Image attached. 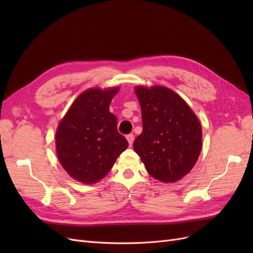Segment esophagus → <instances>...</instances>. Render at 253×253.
<instances>
[{
    "mask_svg": "<svg viewBox=\"0 0 253 253\" xmlns=\"http://www.w3.org/2000/svg\"><path fill=\"white\" fill-rule=\"evenodd\" d=\"M126 139H127V141H128V144L132 145L133 142H134V135H133V134H128V135L126 136Z\"/></svg>",
    "mask_w": 253,
    "mask_h": 253,
    "instance_id": "obj_1",
    "label": "esophagus"
}]
</instances>
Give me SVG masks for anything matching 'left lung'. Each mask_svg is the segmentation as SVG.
<instances>
[{
    "instance_id": "8db88e82",
    "label": "left lung",
    "mask_w": 253,
    "mask_h": 253,
    "mask_svg": "<svg viewBox=\"0 0 253 253\" xmlns=\"http://www.w3.org/2000/svg\"><path fill=\"white\" fill-rule=\"evenodd\" d=\"M142 133L134 141L148 173L162 182L180 180L193 169L203 147L200 119L174 90L163 85L135 86Z\"/></svg>"
}]
</instances>
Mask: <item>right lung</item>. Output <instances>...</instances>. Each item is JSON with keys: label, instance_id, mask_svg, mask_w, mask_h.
Listing matches in <instances>:
<instances>
[{"label": "right lung", "instance_id": "obj_1", "mask_svg": "<svg viewBox=\"0 0 253 253\" xmlns=\"http://www.w3.org/2000/svg\"><path fill=\"white\" fill-rule=\"evenodd\" d=\"M119 89L113 86L84 90L59 121L55 136L58 159L73 179L84 185L103 179L128 147L117 131V117L110 112Z\"/></svg>", "mask_w": 253, "mask_h": 253}]
</instances>
